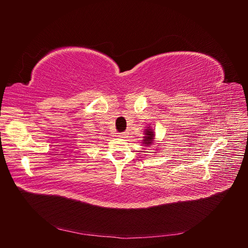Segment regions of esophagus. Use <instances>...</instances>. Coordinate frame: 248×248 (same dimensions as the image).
<instances>
[{"mask_svg": "<svg viewBox=\"0 0 248 248\" xmlns=\"http://www.w3.org/2000/svg\"><path fill=\"white\" fill-rule=\"evenodd\" d=\"M118 136H119V138H126L127 136H128V133H127V132H121V133H119Z\"/></svg>", "mask_w": 248, "mask_h": 248, "instance_id": "obj_1", "label": "esophagus"}]
</instances>
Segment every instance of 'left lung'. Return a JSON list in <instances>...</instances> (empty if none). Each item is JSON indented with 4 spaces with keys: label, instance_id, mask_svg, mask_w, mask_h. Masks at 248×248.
Segmentation results:
<instances>
[{
    "label": "left lung",
    "instance_id": "obj_1",
    "mask_svg": "<svg viewBox=\"0 0 248 248\" xmlns=\"http://www.w3.org/2000/svg\"><path fill=\"white\" fill-rule=\"evenodd\" d=\"M145 137L144 140H142V144L145 146H150L154 141V138H155V134H154V129L150 128V127H147V129H145Z\"/></svg>",
    "mask_w": 248,
    "mask_h": 248
}]
</instances>
